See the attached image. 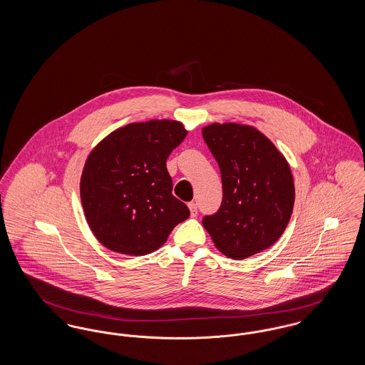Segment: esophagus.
I'll return each instance as SVG.
<instances>
[{
    "label": "esophagus",
    "instance_id": "esophagus-1",
    "mask_svg": "<svg viewBox=\"0 0 365 365\" xmlns=\"http://www.w3.org/2000/svg\"><path fill=\"white\" fill-rule=\"evenodd\" d=\"M189 209H190L191 217H195V216H197V213H198L197 204H195V202H189Z\"/></svg>",
    "mask_w": 365,
    "mask_h": 365
}]
</instances>
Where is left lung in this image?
Returning <instances> with one entry per match:
<instances>
[{
	"label": "left lung",
	"instance_id": "left-lung-1",
	"mask_svg": "<svg viewBox=\"0 0 365 365\" xmlns=\"http://www.w3.org/2000/svg\"><path fill=\"white\" fill-rule=\"evenodd\" d=\"M216 158L223 200L202 225L227 257L242 260L278 241L292 217L294 182L286 158L253 127L226 123L202 128Z\"/></svg>",
	"mask_w": 365,
	"mask_h": 365
}]
</instances>
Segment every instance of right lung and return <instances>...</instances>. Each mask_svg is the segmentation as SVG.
Returning a JSON list of instances; mask_svg holds the SVG:
<instances>
[{
    "label": "right lung",
    "mask_w": 365,
    "mask_h": 365,
    "mask_svg": "<svg viewBox=\"0 0 365 365\" xmlns=\"http://www.w3.org/2000/svg\"><path fill=\"white\" fill-rule=\"evenodd\" d=\"M187 135L175 120L133 123L87 157L81 198L87 223L105 247L131 256L155 252L190 216L173 195L167 158Z\"/></svg>",
    "instance_id": "add662e5"
}]
</instances>
